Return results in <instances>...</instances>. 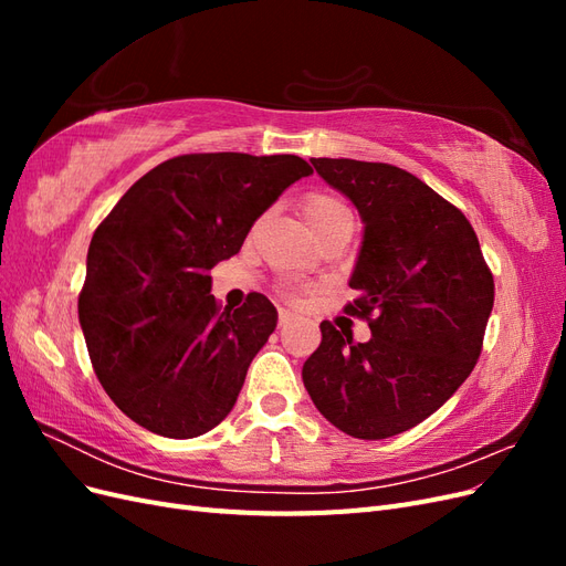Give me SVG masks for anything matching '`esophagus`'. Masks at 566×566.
Segmentation results:
<instances>
[{"instance_id": "esophagus-1", "label": "esophagus", "mask_w": 566, "mask_h": 566, "mask_svg": "<svg viewBox=\"0 0 566 566\" xmlns=\"http://www.w3.org/2000/svg\"><path fill=\"white\" fill-rule=\"evenodd\" d=\"M293 318H295V316L290 314L287 310H281V312H279V325H281V328H285V325H287L290 321H293Z\"/></svg>"}]
</instances>
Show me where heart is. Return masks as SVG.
I'll return each mask as SVG.
<instances>
[{"label":"heart","instance_id":"1","mask_svg":"<svg viewBox=\"0 0 566 566\" xmlns=\"http://www.w3.org/2000/svg\"><path fill=\"white\" fill-rule=\"evenodd\" d=\"M302 214L316 235L335 224H342V221H352V212L347 205L337 196L325 191L306 193L302 200Z\"/></svg>","mask_w":566,"mask_h":566}]
</instances>
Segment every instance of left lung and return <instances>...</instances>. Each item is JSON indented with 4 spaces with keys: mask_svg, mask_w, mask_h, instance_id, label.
Here are the masks:
<instances>
[{
    "mask_svg": "<svg viewBox=\"0 0 566 566\" xmlns=\"http://www.w3.org/2000/svg\"><path fill=\"white\" fill-rule=\"evenodd\" d=\"M364 221L347 314L368 342L321 323L302 380L325 420L356 439L416 427L468 380L493 310V276L476 233L455 205L401 167L312 158Z\"/></svg>",
    "mask_w": 566,
    "mask_h": 566,
    "instance_id": "left-lung-1",
    "label": "left lung"
}]
</instances>
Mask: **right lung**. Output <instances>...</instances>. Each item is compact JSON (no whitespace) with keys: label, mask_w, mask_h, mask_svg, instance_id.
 I'll return each instance as SVG.
<instances>
[{"label":"right lung","mask_w":566,"mask_h":566,"mask_svg":"<svg viewBox=\"0 0 566 566\" xmlns=\"http://www.w3.org/2000/svg\"><path fill=\"white\" fill-rule=\"evenodd\" d=\"M310 175L297 156L191 153L153 167L101 221L80 325L98 382L136 424L193 439L231 413L279 314L260 293L221 312L210 269Z\"/></svg>","instance_id":"1"}]
</instances>
